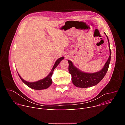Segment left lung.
<instances>
[{
  "mask_svg": "<svg viewBox=\"0 0 125 125\" xmlns=\"http://www.w3.org/2000/svg\"><path fill=\"white\" fill-rule=\"evenodd\" d=\"M104 34L106 35L108 42L110 55L107 61L101 70L93 73L83 72L75 67L72 61L68 60L69 63V72L72 76V82L76 86L86 88L94 86L103 79L107 72L111 60V50L108 38L105 32Z\"/></svg>",
  "mask_w": 125,
  "mask_h": 125,
  "instance_id": "obj_1",
  "label": "left lung"
}]
</instances>
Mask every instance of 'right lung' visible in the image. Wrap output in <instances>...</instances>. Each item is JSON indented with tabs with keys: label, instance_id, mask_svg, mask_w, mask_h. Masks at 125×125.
I'll use <instances>...</instances> for the list:
<instances>
[{
	"label": "right lung",
	"instance_id": "obj_1",
	"mask_svg": "<svg viewBox=\"0 0 125 125\" xmlns=\"http://www.w3.org/2000/svg\"><path fill=\"white\" fill-rule=\"evenodd\" d=\"M64 57H61L59 58H58L55 62L54 66H53V68H52V70H51L50 73L44 78L40 80L39 81L34 82H27L25 80H24L22 77L20 76V75L18 74V75L19 77L20 78L21 80L22 81V82L26 84L29 87L33 89V90H44V89L47 88L49 87L51 84H52V79H51V76L52 75L53 71H54V69L56 68V67L58 65V64L60 63L61 60L64 59Z\"/></svg>",
	"mask_w": 125,
	"mask_h": 125
}]
</instances>
